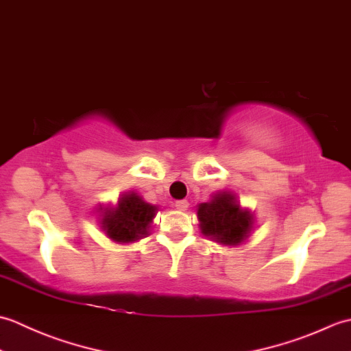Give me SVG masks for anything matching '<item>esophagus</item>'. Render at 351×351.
I'll list each match as a JSON object with an SVG mask.
<instances>
[{
	"mask_svg": "<svg viewBox=\"0 0 351 351\" xmlns=\"http://www.w3.org/2000/svg\"><path fill=\"white\" fill-rule=\"evenodd\" d=\"M175 206H176V210L185 211V210H187V208H189V202H187V200H176Z\"/></svg>",
	"mask_w": 351,
	"mask_h": 351,
	"instance_id": "esophagus-1",
	"label": "esophagus"
}]
</instances>
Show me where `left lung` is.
<instances>
[{"label":"left lung","instance_id":"1","mask_svg":"<svg viewBox=\"0 0 351 351\" xmlns=\"http://www.w3.org/2000/svg\"><path fill=\"white\" fill-rule=\"evenodd\" d=\"M197 219L202 234L223 245H240L255 225L253 214L230 191L215 193L210 202L200 204Z\"/></svg>","mask_w":351,"mask_h":351}]
</instances>
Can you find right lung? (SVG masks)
Returning a JSON list of instances; mask_svg holds the SVG:
<instances>
[{
	"label": "right lung",
	"mask_w": 351,
	"mask_h": 351,
	"mask_svg": "<svg viewBox=\"0 0 351 351\" xmlns=\"http://www.w3.org/2000/svg\"><path fill=\"white\" fill-rule=\"evenodd\" d=\"M156 213L158 206L145 202L137 193L130 191L122 195L116 206L104 210L101 229L116 243H134L147 235Z\"/></svg>",
	"instance_id": "obj_1"
}]
</instances>
